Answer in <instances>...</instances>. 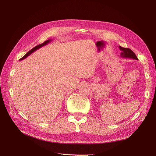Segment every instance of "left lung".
<instances>
[{
  "instance_id": "left-lung-1",
  "label": "left lung",
  "mask_w": 156,
  "mask_h": 156,
  "mask_svg": "<svg viewBox=\"0 0 156 156\" xmlns=\"http://www.w3.org/2000/svg\"><path fill=\"white\" fill-rule=\"evenodd\" d=\"M119 48L121 51L120 56L122 57V58H129V59H133L135 60H138V58L136 56L135 54L131 50L130 48H124L121 46H119Z\"/></svg>"
}]
</instances>
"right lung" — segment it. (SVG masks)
<instances>
[{
	"label": "right lung",
	"mask_w": 156,
	"mask_h": 156,
	"mask_svg": "<svg viewBox=\"0 0 156 156\" xmlns=\"http://www.w3.org/2000/svg\"><path fill=\"white\" fill-rule=\"evenodd\" d=\"M52 40H51V39H48V40H46L45 42H44L43 44H39V45H37L36 47H34V48H33L32 49H31V50H30L29 52H28L25 55H24L22 57V58H21V59H20V61H22V60L24 59L25 58H27V57L28 56H29V55H30L31 54H32L33 52H34L35 51H36L37 50V49H38V48H41V47H44V46H45V45H47L49 42H51Z\"/></svg>",
	"instance_id": "1"
}]
</instances>
